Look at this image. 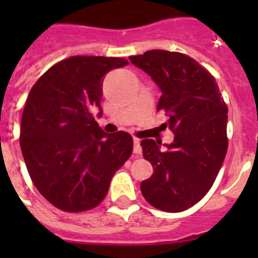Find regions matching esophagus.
I'll return each instance as SVG.
<instances>
[{
    "instance_id": "1",
    "label": "esophagus",
    "mask_w": 258,
    "mask_h": 258,
    "mask_svg": "<svg viewBox=\"0 0 258 258\" xmlns=\"http://www.w3.org/2000/svg\"><path fill=\"white\" fill-rule=\"evenodd\" d=\"M133 142H134V154L136 155H141L142 154V147H141V140L140 138H137V137H134V140H133Z\"/></svg>"
}]
</instances>
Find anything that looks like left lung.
Returning <instances> with one entry per match:
<instances>
[{"instance_id": "left-lung-1", "label": "left lung", "mask_w": 258, "mask_h": 258, "mask_svg": "<svg viewBox=\"0 0 258 258\" xmlns=\"http://www.w3.org/2000/svg\"><path fill=\"white\" fill-rule=\"evenodd\" d=\"M161 90L157 111L168 116L174 141L143 140V157L154 173L141 183L145 199L164 212H183L206 197L227 152V106L216 79L191 56L149 50L129 56Z\"/></svg>"}]
</instances>
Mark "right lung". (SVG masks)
<instances>
[{
  "mask_svg": "<svg viewBox=\"0 0 258 258\" xmlns=\"http://www.w3.org/2000/svg\"><path fill=\"white\" fill-rule=\"evenodd\" d=\"M126 64L113 56H70L50 67L29 92L20 149L36 188L60 211L99 206L133 152L131 134L104 133L93 116L97 108L102 115L103 76Z\"/></svg>",
  "mask_w": 258,
  "mask_h": 258,
  "instance_id": "right-lung-1",
  "label": "right lung"
}]
</instances>
